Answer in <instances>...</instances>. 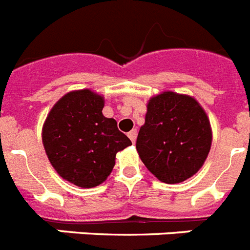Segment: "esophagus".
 <instances>
[{"label":"esophagus","instance_id":"34e87169","mask_svg":"<svg viewBox=\"0 0 250 250\" xmlns=\"http://www.w3.org/2000/svg\"><path fill=\"white\" fill-rule=\"evenodd\" d=\"M127 136H129L130 140H131V142L135 143V140H136V130H135V129L131 130V131H130V133L127 134Z\"/></svg>","mask_w":250,"mask_h":250}]
</instances>
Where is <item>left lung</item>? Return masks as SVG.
Segmentation results:
<instances>
[{"instance_id":"left-lung-1","label":"left lung","mask_w":250,"mask_h":250,"mask_svg":"<svg viewBox=\"0 0 250 250\" xmlns=\"http://www.w3.org/2000/svg\"><path fill=\"white\" fill-rule=\"evenodd\" d=\"M211 143L208 114L192 96L164 91L149 99L136 150L161 182L181 183L197 173Z\"/></svg>"}]
</instances>
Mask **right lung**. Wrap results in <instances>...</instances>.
<instances>
[{
  "label": "right lung",
  "mask_w": 250,
  "mask_h": 250,
  "mask_svg": "<svg viewBox=\"0 0 250 250\" xmlns=\"http://www.w3.org/2000/svg\"><path fill=\"white\" fill-rule=\"evenodd\" d=\"M104 99L92 89L70 91L55 102L42 130V146L57 173L74 186L92 188L114 169L116 153L131 146L104 117Z\"/></svg>",
  "instance_id": "right-lung-1"
}]
</instances>
